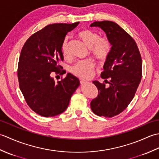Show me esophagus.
I'll return each mask as SVG.
<instances>
[{
  "label": "esophagus",
  "mask_w": 159,
  "mask_h": 159,
  "mask_svg": "<svg viewBox=\"0 0 159 159\" xmlns=\"http://www.w3.org/2000/svg\"><path fill=\"white\" fill-rule=\"evenodd\" d=\"M80 83L81 84H85V83H87V81H86V80L83 79H80Z\"/></svg>",
  "instance_id": "obj_1"
}]
</instances>
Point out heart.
<instances>
[{
    "label": "heart",
    "mask_w": 159,
    "mask_h": 159,
    "mask_svg": "<svg viewBox=\"0 0 159 159\" xmlns=\"http://www.w3.org/2000/svg\"><path fill=\"white\" fill-rule=\"evenodd\" d=\"M78 36L85 44L91 48V53L100 62H104L109 56L111 43L107 38H102L98 33L89 29H83ZM62 53L64 58L69 59L68 41L65 39L62 44ZM96 64L92 60L80 61L71 67L70 71L74 75L83 79H88L92 76Z\"/></svg>",
    "instance_id": "obj_1"
}]
</instances>
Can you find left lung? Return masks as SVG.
I'll use <instances>...</instances> for the list:
<instances>
[{
  "instance_id": "obj_1",
  "label": "left lung",
  "mask_w": 159,
  "mask_h": 159,
  "mask_svg": "<svg viewBox=\"0 0 159 159\" xmlns=\"http://www.w3.org/2000/svg\"><path fill=\"white\" fill-rule=\"evenodd\" d=\"M90 26L102 29L112 45L101 73L110 86L93 81L98 94L91 102V109L97 116L112 117L126 109L133 99L142 76V60L135 41L117 24L104 20Z\"/></svg>"
}]
</instances>
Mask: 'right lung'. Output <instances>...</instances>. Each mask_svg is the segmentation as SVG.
I'll return each instance as SVG.
<instances>
[{
  "instance_id": "right-lung-1",
  "label": "right lung",
  "mask_w": 159,
  "mask_h": 159,
  "mask_svg": "<svg viewBox=\"0 0 159 159\" xmlns=\"http://www.w3.org/2000/svg\"><path fill=\"white\" fill-rule=\"evenodd\" d=\"M79 24L57 23L45 26L26 40L20 55L18 78L20 89L31 109L43 117H53L65 111L79 86L78 78L67 73L55 82L53 72H61L63 61L62 44L66 35Z\"/></svg>"
}]
</instances>
